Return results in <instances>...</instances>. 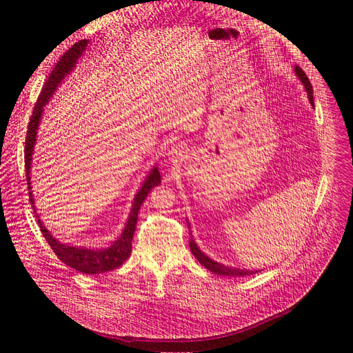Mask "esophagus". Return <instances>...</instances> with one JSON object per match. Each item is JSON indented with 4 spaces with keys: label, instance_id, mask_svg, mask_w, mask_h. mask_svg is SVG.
Listing matches in <instances>:
<instances>
[{
    "label": "esophagus",
    "instance_id": "esophagus-1",
    "mask_svg": "<svg viewBox=\"0 0 353 353\" xmlns=\"http://www.w3.org/2000/svg\"><path fill=\"white\" fill-rule=\"evenodd\" d=\"M169 155H172L173 158H174V157H177V155H180V154H179V150H177V148H173V149L170 150V152H169Z\"/></svg>",
    "mask_w": 353,
    "mask_h": 353
}]
</instances>
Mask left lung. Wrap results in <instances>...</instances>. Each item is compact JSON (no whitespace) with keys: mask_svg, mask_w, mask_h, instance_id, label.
Listing matches in <instances>:
<instances>
[{"mask_svg":"<svg viewBox=\"0 0 353 353\" xmlns=\"http://www.w3.org/2000/svg\"><path fill=\"white\" fill-rule=\"evenodd\" d=\"M294 72H296L297 78L301 81V83L305 85L306 92H307V96H309V100H310V103H312V106H314L313 88H312V83H310L307 75L305 74L303 70H301V68L297 67V65L294 67ZM190 250H191V253L194 254V257L199 261V264H203L207 270H210L211 272H214V274H216V275H223V276H245V275H253V274L259 272V271H247V270L226 267V265H223V264H219V263L211 260L210 257H207V256L203 253V251H201V250L198 248V245L195 244V241H194L192 237H190Z\"/></svg>","mask_w":353,"mask_h":353,"instance_id":"8db88e82","label":"left lung"}]
</instances>
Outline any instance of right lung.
<instances>
[{
	"mask_svg": "<svg viewBox=\"0 0 353 353\" xmlns=\"http://www.w3.org/2000/svg\"><path fill=\"white\" fill-rule=\"evenodd\" d=\"M88 41L89 40H85V39L79 40L71 48L67 50L64 56L59 60V63L54 67V70L52 71V74L48 75L43 89L37 97V102L33 108L30 121L28 125V134H26V142H25V169H26V181H28L30 204L33 207V212L36 214L40 230H41L44 239L47 240V243L50 244V247H52L56 256L65 265H68L82 274L96 275V274H103V272L113 271V270L119 268L131 256V244H132V237H134V232L137 228L138 211L145 201L146 195L149 194V191L154 187H157L158 184H161V174H159V170L157 166L150 170V173L145 179L142 187L138 190V192L134 196L132 208H131V212H130V216L127 219L123 233L108 248L99 250V248L74 247V245L61 243L50 234V232L44 228V225L39 219V214L36 212V207H34L33 194L30 190L32 188L30 187V166H32V155H33V149L36 145V135H37L40 120H41L43 109L48 103L50 97H52L53 93L56 92L57 86L64 81L65 75H68L74 70L78 59L85 52Z\"/></svg>",
	"mask_w": 353,
	"mask_h": 353,
	"instance_id": "right-lung-1",
	"label": "right lung"
}]
</instances>
